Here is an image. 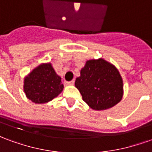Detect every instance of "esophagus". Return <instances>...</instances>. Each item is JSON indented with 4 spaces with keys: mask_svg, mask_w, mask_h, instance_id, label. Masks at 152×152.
Segmentation results:
<instances>
[{
    "mask_svg": "<svg viewBox=\"0 0 152 152\" xmlns=\"http://www.w3.org/2000/svg\"><path fill=\"white\" fill-rule=\"evenodd\" d=\"M74 83H75V80H71V81H65V85H66V86H73Z\"/></svg>",
    "mask_w": 152,
    "mask_h": 152,
    "instance_id": "1",
    "label": "esophagus"
}]
</instances>
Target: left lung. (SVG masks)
I'll return each instance as SVG.
<instances>
[{"label": "left lung", "instance_id": "obj_1", "mask_svg": "<svg viewBox=\"0 0 152 152\" xmlns=\"http://www.w3.org/2000/svg\"><path fill=\"white\" fill-rule=\"evenodd\" d=\"M75 86L90 108L107 110L121 102L124 94L123 80L115 66L103 58L86 61Z\"/></svg>", "mask_w": 152, "mask_h": 152}]
</instances>
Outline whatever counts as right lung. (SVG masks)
Here are the masks:
<instances>
[{
	"mask_svg": "<svg viewBox=\"0 0 152 152\" xmlns=\"http://www.w3.org/2000/svg\"><path fill=\"white\" fill-rule=\"evenodd\" d=\"M61 77L50 63H41L31 71L23 80L26 97L38 104L46 103L63 91Z\"/></svg>",
	"mask_w": 152,
	"mask_h": 152,
	"instance_id": "add662e5",
	"label": "right lung"
}]
</instances>
